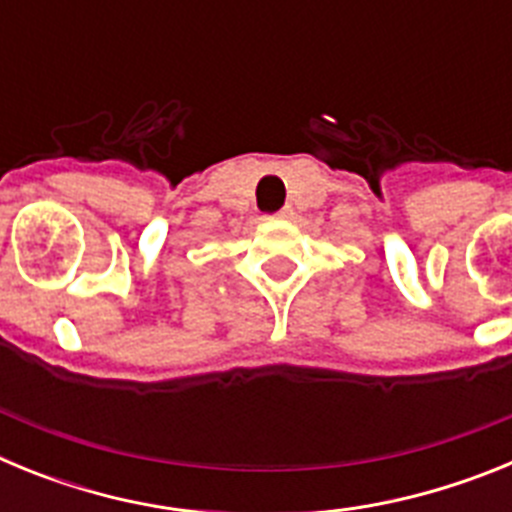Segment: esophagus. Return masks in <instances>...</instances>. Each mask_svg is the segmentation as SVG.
<instances>
[{"label": "esophagus", "instance_id": "1", "mask_svg": "<svg viewBox=\"0 0 512 512\" xmlns=\"http://www.w3.org/2000/svg\"><path fill=\"white\" fill-rule=\"evenodd\" d=\"M289 215H292V207H282V210H279L274 217H289Z\"/></svg>", "mask_w": 512, "mask_h": 512}]
</instances>
